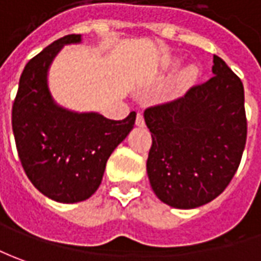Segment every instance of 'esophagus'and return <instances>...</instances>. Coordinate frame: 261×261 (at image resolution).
Segmentation results:
<instances>
[{"label":"esophagus","mask_w":261,"mask_h":261,"mask_svg":"<svg viewBox=\"0 0 261 261\" xmlns=\"http://www.w3.org/2000/svg\"><path fill=\"white\" fill-rule=\"evenodd\" d=\"M136 125H138V127H144L145 125L144 117H143V114H141V113H138L137 114V118H136Z\"/></svg>","instance_id":"1"}]
</instances>
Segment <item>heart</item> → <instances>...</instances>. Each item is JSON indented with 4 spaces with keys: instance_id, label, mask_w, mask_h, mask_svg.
Returning <instances> with one entry per match:
<instances>
[{
    "instance_id": "heart-1",
    "label": "heart",
    "mask_w": 261,
    "mask_h": 261,
    "mask_svg": "<svg viewBox=\"0 0 261 261\" xmlns=\"http://www.w3.org/2000/svg\"><path fill=\"white\" fill-rule=\"evenodd\" d=\"M198 72H200V71H198V68L196 67V65H190V67H187V68L184 70V72H182L181 81L184 83V84L193 83V81L198 77Z\"/></svg>"
}]
</instances>
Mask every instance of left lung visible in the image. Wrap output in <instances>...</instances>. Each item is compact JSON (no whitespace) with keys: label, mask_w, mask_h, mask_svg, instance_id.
I'll return each instance as SVG.
<instances>
[{"label":"left lung","mask_w":261,"mask_h":261,"mask_svg":"<svg viewBox=\"0 0 261 261\" xmlns=\"http://www.w3.org/2000/svg\"><path fill=\"white\" fill-rule=\"evenodd\" d=\"M212 71L214 77L181 98L144 111L153 137L148 180L155 196L174 208H196L220 196L246 145L243 83L217 56Z\"/></svg>","instance_id":"1"}]
</instances>
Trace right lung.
Listing matches in <instances>:
<instances>
[{
	"instance_id": "obj_1",
	"label": "right lung",
	"mask_w": 261,
	"mask_h": 261,
	"mask_svg": "<svg viewBox=\"0 0 261 261\" xmlns=\"http://www.w3.org/2000/svg\"><path fill=\"white\" fill-rule=\"evenodd\" d=\"M72 34L49 44L27 63L12 106V131L30 181L58 203H79L100 187L108 157L130 134L133 111L121 121L95 111L60 106L48 87V71L64 45L81 44Z\"/></svg>"
}]
</instances>
